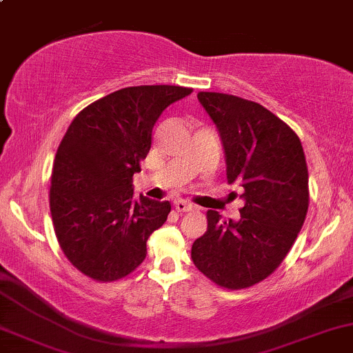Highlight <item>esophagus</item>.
Returning <instances> with one entry per match:
<instances>
[{
  "label": "esophagus",
  "mask_w": 353,
  "mask_h": 353,
  "mask_svg": "<svg viewBox=\"0 0 353 353\" xmlns=\"http://www.w3.org/2000/svg\"><path fill=\"white\" fill-rule=\"evenodd\" d=\"M175 210L178 212H190V211L196 210V206L188 201H183V199H178V201H175Z\"/></svg>",
  "instance_id": "34e87169"
}]
</instances>
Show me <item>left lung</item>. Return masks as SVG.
Returning <instances> with one entry per match:
<instances>
[{"label": "left lung", "instance_id": "8db88e82", "mask_svg": "<svg viewBox=\"0 0 353 353\" xmlns=\"http://www.w3.org/2000/svg\"><path fill=\"white\" fill-rule=\"evenodd\" d=\"M198 99L219 130L228 181L242 185L245 204L237 223L208 211L191 259L221 288H249L280 267L303 228L306 157L296 132L262 104L212 91H199Z\"/></svg>", "mask_w": 353, "mask_h": 353}]
</instances>
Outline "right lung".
Wrapping results in <instances>:
<instances>
[{
  "mask_svg": "<svg viewBox=\"0 0 353 353\" xmlns=\"http://www.w3.org/2000/svg\"><path fill=\"white\" fill-rule=\"evenodd\" d=\"M191 91L129 86L88 104L68 125L52 170L50 214L60 249L91 280L132 273L150 234L167 221L170 203L134 198L132 176L149 154L157 119Z\"/></svg>",
  "mask_w": 353,
  "mask_h": 353,
  "instance_id": "add662e5",
  "label": "right lung"
}]
</instances>
